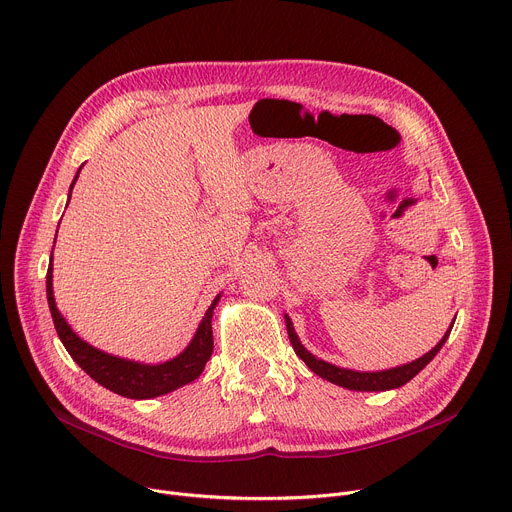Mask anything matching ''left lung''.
I'll use <instances>...</instances> for the list:
<instances>
[{"mask_svg":"<svg viewBox=\"0 0 512 512\" xmlns=\"http://www.w3.org/2000/svg\"><path fill=\"white\" fill-rule=\"evenodd\" d=\"M285 319H287V333H289V339L293 344V350L317 376H321V378H325V380H329L337 386H344V388H350V390H366V392H370V390H390V388H399V386L407 384L411 378H415L435 358V354L441 350V346L445 344V339L449 337V331L453 327V323H451L447 333L441 337V342L431 352H427L425 356H421L419 360H415L411 364L382 370V372H354V370H346V368H337V366L327 364L323 360H317L313 354H309L301 346L291 319L287 315H285Z\"/></svg>","mask_w":512,"mask_h":512,"instance_id":"8db88e82","label":"left lung"}]
</instances>
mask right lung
<instances>
[{
    "label": "right lung",
    "mask_w": 512,
    "mask_h": 512,
    "mask_svg": "<svg viewBox=\"0 0 512 512\" xmlns=\"http://www.w3.org/2000/svg\"><path fill=\"white\" fill-rule=\"evenodd\" d=\"M77 177H75V181H77ZM75 181H73V185H75ZM73 185H71V189H73ZM46 297H48V307H50V315H52L56 333H59L61 342L67 348V352L71 354V358L95 382L109 388L111 392L128 396V399H154V396L166 394L183 384H189L203 372L207 360L211 358V352H213L211 315H213V307L217 305L219 297H215V301L207 309V313H205L203 321L199 323V329L193 337V342L187 346V350L183 354H179L175 360H168V362L156 364V366L138 364V362L109 356V354L99 352L93 346L85 344L81 337H77V333L67 325V321L63 319V315L54 305L52 260H50L48 272H46Z\"/></svg>",
    "instance_id": "1"
}]
</instances>
